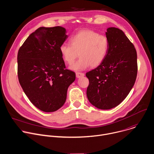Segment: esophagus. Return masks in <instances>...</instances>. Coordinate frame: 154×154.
Here are the masks:
<instances>
[{"label":"esophagus","instance_id":"1","mask_svg":"<svg viewBox=\"0 0 154 154\" xmlns=\"http://www.w3.org/2000/svg\"><path fill=\"white\" fill-rule=\"evenodd\" d=\"M75 74H76V77L77 78H80V77H83L85 75L84 73H83V72H77Z\"/></svg>","mask_w":154,"mask_h":154}]
</instances>
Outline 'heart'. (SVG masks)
Instances as JSON below:
<instances>
[{
  "label": "heart",
  "mask_w": 154,
  "mask_h": 154,
  "mask_svg": "<svg viewBox=\"0 0 154 154\" xmlns=\"http://www.w3.org/2000/svg\"><path fill=\"white\" fill-rule=\"evenodd\" d=\"M70 44H63L60 48L63 60L68 64H72L79 56L80 59L70 66L74 71H82L90 65L94 68L103 62L107 55L109 40L104 35L90 30H81L69 39Z\"/></svg>",
  "instance_id": "b5f03b06"
}]
</instances>
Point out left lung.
Listing matches in <instances>:
<instances>
[{"instance_id": "obj_1", "label": "left lung", "mask_w": 154, "mask_h": 154, "mask_svg": "<svg viewBox=\"0 0 154 154\" xmlns=\"http://www.w3.org/2000/svg\"><path fill=\"white\" fill-rule=\"evenodd\" d=\"M107 55L101 65L86 74L89 79L86 95L90 103L100 109L116 107L125 99L136 80L137 51L122 30L111 27Z\"/></svg>"}]
</instances>
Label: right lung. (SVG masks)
I'll list each match as a JSON object with an SVG mask.
<instances>
[{"mask_svg":"<svg viewBox=\"0 0 154 154\" xmlns=\"http://www.w3.org/2000/svg\"><path fill=\"white\" fill-rule=\"evenodd\" d=\"M67 38L62 26L40 27L18 51L20 85L31 103L43 112H54L64 105L68 88L75 79V72L66 69L60 51Z\"/></svg>","mask_w":154,"mask_h":154,"instance_id":"right-lung-1","label":"right lung"}]
</instances>
